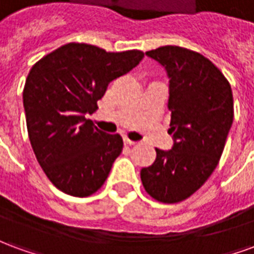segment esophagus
I'll use <instances>...</instances> for the list:
<instances>
[{
	"instance_id": "34e87169",
	"label": "esophagus",
	"mask_w": 254,
	"mask_h": 254,
	"mask_svg": "<svg viewBox=\"0 0 254 254\" xmlns=\"http://www.w3.org/2000/svg\"><path fill=\"white\" fill-rule=\"evenodd\" d=\"M124 143L127 144V145H134L136 141H133V140H130V138H127V137H124Z\"/></svg>"
}]
</instances>
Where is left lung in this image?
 I'll use <instances>...</instances> for the list:
<instances>
[{
  "label": "left lung",
  "instance_id": "left-lung-1",
  "mask_svg": "<svg viewBox=\"0 0 254 254\" xmlns=\"http://www.w3.org/2000/svg\"><path fill=\"white\" fill-rule=\"evenodd\" d=\"M165 67L169 81L170 151L140 171L145 191L166 204L180 202L204 185L224 149L234 103L227 78L200 53L163 46L145 53Z\"/></svg>",
  "mask_w": 254,
  "mask_h": 254
}]
</instances>
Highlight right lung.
Returning a JSON list of instances; mask_svg holds the SVG:
<instances>
[{
	"instance_id": "right-lung-1",
	"label": "right lung",
	"mask_w": 254,
	"mask_h": 254,
	"mask_svg": "<svg viewBox=\"0 0 254 254\" xmlns=\"http://www.w3.org/2000/svg\"><path fill=\"white\" fill-rule=\"evenodd\" d=\"M140 50L107 53L67 43L31 67L23 91L27 130L36 159L54 187L87 197L105 184L124 141L87 120L114 78L137 66Z\"/></svg>"
}]
</instances>
